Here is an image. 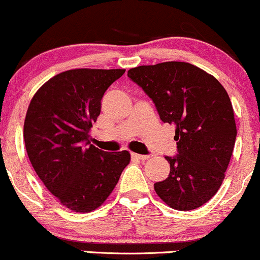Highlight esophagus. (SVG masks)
I'll return each instance as SVG.
<instances>
[{"label":"esophagus","instance_id":"obj_1","mask_svg":"<svg viewBox=\"0 0 260 260\" xmlns=\"http://www.w3.org/2000/svg\"><path fill=\"white\" fill-rule=\"evenodd\" d=\"M132 157H134V159H138V160H148L149 155H140V154H136V153H132Z\"/></svg>","mask_w":260,"mask_h":260}]
</instances>
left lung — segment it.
Wrapping results in <instances>:
<instances>
[{"label": "left lung", "mask_w": 260, "mask_h": 260, "mask_svg": "<svg viewBox=\"0 0 260 260\" xmlns=\"http://www.w3.org/2000/svg\"><path fill=\"white\" fill-rule=\"evenodd\" d=\"M128 77L153 100L160 120L175 124L177 155L155 192L176 210H193L210 201L221 186L236 136L228 91L211 74L187 62L139 66Z\"/></svg>", "instance_id": "left-lung-1"}]
</instances>
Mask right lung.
<instances>
[{"instance_id": "obj_1", "label": "right lung", "mask_w": 260, "mask_h": 260, "mask_svg": "<svg viewBox=\"0 0 260 260\" xmlns=\"http://www.w3.org/2000/svg\"><path fill=\"white\" fill-rule=\"evenodd\" d=\"M126 70H70L35 92L24 121L32 168L62 205L76 213L99 208L129 164L127 150L106 153L89 142L101 99Z\"/></svg>"}]
</instances>
